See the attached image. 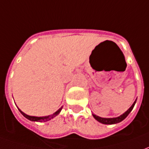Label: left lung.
I'll use <instances>...</instances> for the list:
<instances>
[{
  "mask_svg": "<svg viewBox=\"0 0 149 149\" xmlns=\"http://www.w3.org/2000/svg\"><path fill=\"white\" fill-rule=\"evenodd\" d=\"M136 102V100H135L133 104H132V106L128 109L127 111L125 112H124L122 115L119 116L117 117H112V118H104V117H100V116H98L95 115V114H93V117L96 120H97V121H99L101 124H104V125H115V124H117V123H120V122H121L122 120H124L128 115L131 112V111L133 109V107H134L135 104Z\"/></svg>",
  "mask_w": 149,
  "mask_h": 149,
  "instance_id": "1",
  "label": "left lung"
}]
</instances>
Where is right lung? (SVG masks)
Segmentation results:
<instances>
[{
    "label": "right lung",
    "mask_w": 149,
    "mask_h": 149,
    "mask_svg": "<svg viewBox=\"0 0 149 149\" xmlns=\"http://www.w3.org/2000/svg\"><path fill=\"white\" fill-rule=\"evenodd\" d=\"M62 108H63V106L61 107V108H60L56 112H54L53 114H52V115H49V116H29V115H27V114H25L24 112H22L19 108H18V109H19V111L21 112V114L24 116L25 118H27L28 120H31V121L46 122V121H48V120H52V118H54L55 116H56L58 115L59 113L61 112V111Z\"/></svg>",
    "instance_id": "obj_1"
}]
</instances>
